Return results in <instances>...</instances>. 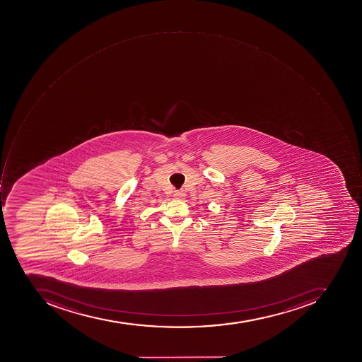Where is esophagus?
Masks as SVG:
<instances>
[{
    "instance_id": "esophagus-1",
    "label": "esophagus",
    "mask_w": 362,
    "mask_h": 362,
    "mask_svg": "<svg viewBox=\"0 0 362 362\" xmlns=\"http://www.w3.org/2000/svg\"><path fill=\"white\" fill-rule=\"evenodd\" d=\"M174 197L176 198V199L182 200L186 197V194H185L182 190H178V192H175Z\"/></svg>"
}]
</instances>
